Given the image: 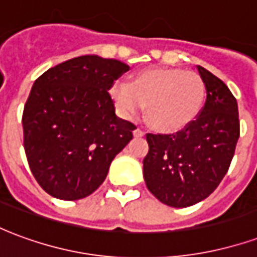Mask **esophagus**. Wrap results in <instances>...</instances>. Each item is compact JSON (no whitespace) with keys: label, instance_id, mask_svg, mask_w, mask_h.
Masks as SVG:
<instances>
[{"label":"esophagus","instance_id":"esophagus-1","mask_svg":"<svg viewBox=\"0 0 257 257\" xmlns=\"http://www.w3.org/2000/svg\"><path fill=\"white\" fill-rule=\"evenodd\" d=\"M134 135L136 138H142V136H145V131H142V129H135L134 131Z\"/></svg>","mask_w":257,"mask_h":257}]
</instances>
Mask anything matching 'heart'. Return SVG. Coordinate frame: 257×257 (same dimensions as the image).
Wrapping results in <instances>:
<instances>
[{"mask_svg": "<svg viewBox=\"0 0 257 257\" xmlns=\"http://www.w3.org/2000/svg\"><path fill=\"white\" fill-rule=\"evenodd\" d=\"M108 95L121 117H135L146 106L151 128L169 134L195 119L204 106L206 89L198 74L153 67L135 74L131 82L114 81Z\"/></svg>", "mask_w": 257, "mask_h": 257, "instance_id": "1", "label": "heart"}]
</instances>
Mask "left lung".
Returning a JSON list of instances; mask_svg holds the SVG:
<instances>
[{
  "instance_id": "obj_1",
  "label": "left lung",
  "mask_w": 257,
  "mask_h": 257,
  "mask_svg": "<svg viewBox=\"0 0 257 257\" xmlns=\"http://www.w3.org/2000/svg\"><path fill=\"white\" fill-rule=\"evenodd\" d=\"M206 89L198 117L173 135L147 134L143 160L147 189L162 204L186 208L215 191L231 164L239 138L235 97L227 85L197 66Z\"/></svg>"
}]
</instances>
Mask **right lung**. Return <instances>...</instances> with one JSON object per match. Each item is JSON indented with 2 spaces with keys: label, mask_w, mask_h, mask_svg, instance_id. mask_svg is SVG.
I'll return each instance as SVG.
<instances>
[{
  "label": "right lung",
  "mask_w": 257,
  "mask_h": 257,
  "mask_svg": "<svg viewBox=\"0 0 257 257\" xmlns=\"http://www.w3.org/2000/svg\"><path fill=\"white\" fill-rule=\"evenodd\" d=\"M115 59L85 55L49 68L31 88L23 110L29 167L49 195L88 197L134 138V123L115 115L108 89L128 71Z\"/></svg>",
  "instance_id": "obj_1"
}]
</instances>
